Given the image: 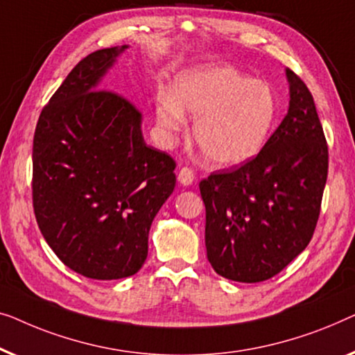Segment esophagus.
<instances>
[{"instance_id": "34e87169", "label": "esophagus", "mask_w": 355, "mask_h": 355, "mask_svg": "<svg viewBox=\"0 0 355 355\" xmlns=\"http://www.w3.org/2000/svg\"><path fill=\"white\" fill-rule=\"evenodd\" d=\"M178 182L183 184V187H189L194 182V173L189 167H182V171L178 172Z\"/></svg>"}]
</instances>
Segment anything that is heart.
Wrapping results in <instances>:
<instances>
[{
  "instance_id": "1",
  "label": "heart",
  "mask_w": 355,
  "mask_h": 355,
  "mask_svg": "<svg viewBox=\"0 0 355 355\" xmlns=\"http://www.w3.org/2000/svg\"><path fill=\"white\" fill-rule=\"evenodd\" d=\"M204 157L218 167H238L252 161L266 146L278 116L272 87L225 64H209L180 72L172 94L156 99L157 125L167 133L187 128Z\"/></svg>"
}]
</instances>
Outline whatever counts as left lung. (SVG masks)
<instances>
[{
  "label": "left lung",
  "mask_w": 355,
  "mask_h": 355,
  "mask_svg": "<svg viewBox=\"0 0 355 355\" xmlns=\"http://www.w3.org/2000/svg\"><path fill=\"white\" fill-rule=\"evenodd\" d=\"M288 114L261 153L199 183L207 259L239 283L275 277L307 248L328 175V146L306 83L286 69Z\"/></svg>",
  "instance_id": "obj_1"
}]
</instances>
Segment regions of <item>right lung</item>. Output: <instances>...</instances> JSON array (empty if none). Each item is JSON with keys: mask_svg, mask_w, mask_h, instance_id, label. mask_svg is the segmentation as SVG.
Wrapping results in <instances>:
<instances>
[{"mask_svg": "<svg viewBox=\"0 0 355 355\" xmlns=\"http://www.w3.org/2000/svg\"><path fill=\"white\" fill-rule=\"evenodd\" d=\"M128 44L82 59L40 114L33 137V211L69 268L93 279L137 273L151 223L175 188V162L148 146L141 112L101 89Z\"/></svg>", "mask_w": 355, "mask_h": 355, "instance_id": "1", "label": "right lung"}]
</instances>
